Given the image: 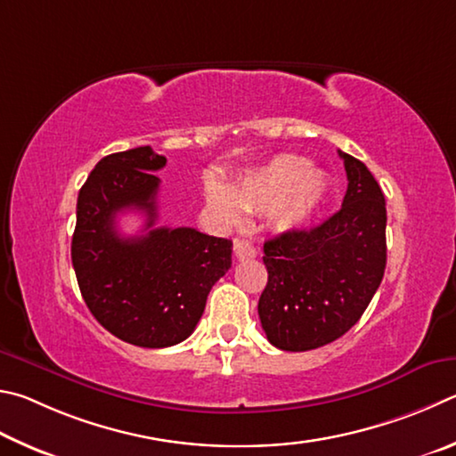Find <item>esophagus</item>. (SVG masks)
<instances>
[{
  "mask_svg": "<svg viewBox=\"0 0 456 456\" xmlns=\"http://www.w3.org/2000/svg\"><path fill=\"white\" fill-rule=\"evenodd\" d=\"M234 254L238 260H248L256 256V248H254V244L250 240H244V238H238L234 242Z\"/></svg>",
  "mask_w": 456,
  "mask_h": 456,
  "instance_id": "1",
  "label": "esophagus"
}]
</instances>
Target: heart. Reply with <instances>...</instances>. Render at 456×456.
Returning <instances> with one entry per match:
<instances>
[{
  "instance_id": "b5f03b06",
  "label": "heart",
  "mask_w": 456,
  "mask_h": 456,
  "mask_svg": "<svg viewBox=\"0 0 456 456\" xmlns=\"http://www.w3.org/2000/svg\"><path fill=\"white\" fill-rule=\"evenodd\" d=\"M329 194V178L305 158L278 154L265 164L246 170L240 178L222 188L210 182L206 186V204L218 218L236 222L246 212L270 210L274 226L282 232L306 228L321 210Z\"/></svg>"
}]
</instances>
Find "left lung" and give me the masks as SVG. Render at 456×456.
Wrapping results in <instances>:
<instances>
[{"label":"left lung","instance_id":"1","mask_svg":"<svg viewBox=\"0 0 456 456\" xmlns=\"http://www.w3.org/2000/svg\"><path fill=\"white\" fill-rule=\"evenodd\" d=\"M345 159L342 208L310 230L265 242L258 316L270 345L305 353L340 338L370 305L387 268V202L369 167Z\"/></svg>","mask_w":456,"mask_h":456}]
</instances>
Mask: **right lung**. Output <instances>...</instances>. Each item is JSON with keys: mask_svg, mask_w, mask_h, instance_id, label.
<instances>
[{"mask_svg": "<svg viewBox=\"0 0 456 456\" xmlns=\"http://www.w3.org/2000/svg\"><path fill=\"white\" fill-rule=\"evenodd\" d=\"M166 158L150 146L102 158L77 194L71 265L95 321L119 340L166 348L186 340L212 286L232 266V242L196 228H156L154 174ZM147 216L142 234L117 232L119 211Z\"/></svg>", "mask_w": 456, "mask_h": 456, "instance_id": "obj_1", "label": "right lung"}]
</instances>
